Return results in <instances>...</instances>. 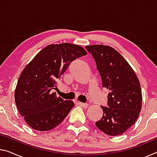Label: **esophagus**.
Instances as JSON below:
<instances>
[{
    "label": "esophagus",
    "instance_id": "1",
    "mask_svg": "<svg viewBox=\"0 0 157 157\" xmlns=\"http://www.w3.org/2000/svg\"><path fill=\"white\" fill-rule=\"evenodd\" d=\"M77 102H78V105L82 106V107H83L84 108H87L89 107V104H86V103H82V102H78V101Z\"/></svg>",
    "mask_w": 157,
    "mask_h": 157
}]
</instances>
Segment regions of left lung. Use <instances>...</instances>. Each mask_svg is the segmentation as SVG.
<instances>
[{"instance_id": "1", "label": "left lung", "mask_w": 157, "mask_h": 157, "mask_svg": "<svg viewBox=\"0 0 157 157\" xmlns=\"http://www.w3.org/2000/svg\"><path fill=\"white\" fill-rule=\"evenodd\" d=\"M85 48L94 58L102 86L109 91V107H101L102 118L95 125L109 136H118L135 123L141 111L139 80L128 62L112 47L91 45Z\"/></svg>"}]
</instances>
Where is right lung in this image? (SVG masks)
I'll return each mask as SVG.
<instances>
[{"instance_id": "right-lung-1", "label": "right lung", "mask_w": 157, "mask_h": 157, "mask_svg": "<svg viewBox=\"0 0 157 157\" xmlns=\"http://www.w3.org/2000/svg\"><path fill=\"white\" fill-rule=\"evenodd\" d=\"M86 53L78 45L50 44L26 65L18 79L14 99L18 112L32 128L50 130L67 116L75 104L57 97L52 89L71 62Z\"/></svg>"}]
</instances>
